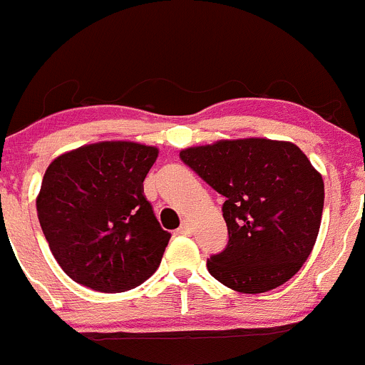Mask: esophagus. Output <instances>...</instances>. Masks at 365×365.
I'll return each mask as SVG.
<instances>
[{"label":"esophagus","instance_id":"obj_1","mask_svg":"<svg viewBox=\"0 0 365 365\" xmlns=\"http://www.w3.org/2000/svg\"><path fill=\"white\" fill-rule=\"evenodd\" d=\"M178 234H179V235H190V234H191V225H190V221L182 220L181 227L178 228Z\"/></svg>","mask_w":365,"mask_h":365}]
</instances>
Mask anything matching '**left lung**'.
<instances>
[{
  "instance_id": "obj_1",
  "label": "left lung",
  "mask_w": 365,
  "mask_h": 365,
  "mask_svg": "<svg viewBox=\"0 0 365 365\" xmlns=\"http://www.w3.org/2000/svg\"><path fill=\"white\" fill-rule=\"evenodd\" d=\"M223 195L228 242L207 269L240 294H264L294 277L313 251L322 223L323 179L290 142L221 140L179 153Z\"/></svg>"
}]
</instances>
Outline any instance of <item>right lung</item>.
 Listing matches in <instances>:
<instances>
[{
  "label": "right lung",
  "mask_w": 365,
  "mask_h": 365,
  "mask_svg": "<svg viewBox=\"0 0 365 365\" xmlns=\"http://www.w3.org/2000/svg\"><path fill=\"white\" fill-rule=\"evenodd\" d=\"M156 158L149 145L100 142L48 165L36 212L56 262L75 283L119 294L160 267L170 234L142 184Z\"/></svg>",
  "instance_id": "right-lung-1"
}]
</instances>
